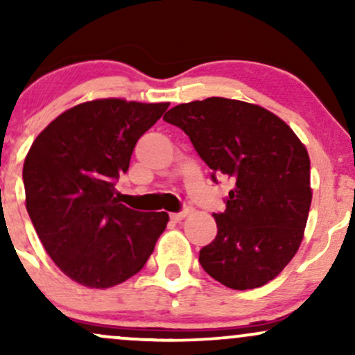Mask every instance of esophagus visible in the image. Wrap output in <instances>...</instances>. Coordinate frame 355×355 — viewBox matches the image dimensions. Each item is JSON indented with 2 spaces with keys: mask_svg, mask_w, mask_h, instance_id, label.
Segmentation results:
<instances>
[{
  "mask_svg": "<svg viewBox=\"0 0 355 355\" xmlns=\"http://www.w3.org/2000/svg\"><path fill=\"white\" fill-rule=\"evenodd\" d=\"M189 214H190V209H183L182 211H177V214H172V215H170V217H172L173 222H182V220L185 218Z\"/></svg>",
  "mask_w": 355,
  "mask_h": 355,
  "instance_id": "esophagus-1",
  "label": "esophagus"
}]
</instances>
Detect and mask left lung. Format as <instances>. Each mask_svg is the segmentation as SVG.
I'll list each match as a JSON object with an SVG mask.
<instances>
[{
  "label": "left lung",
  "instance_id": "left-lung-1",
  "mask_svg": "<svg viewBox=\"0 0 355 355\" xmlns=\"http://www.w3.org/2000/svg\"><path fill=\"white\" fill-rule=\"evenodd\" d=\"M164 120L189 135L211 180L225 175L235 185L214 214L218 232L200 250L203 270L235 291L270 282L299 250L311 209L302 141L268 110L220 96L177 105Z\"/></svg>",
  "mask_w": 355,
  "mask_h": 355
}]
</instances>
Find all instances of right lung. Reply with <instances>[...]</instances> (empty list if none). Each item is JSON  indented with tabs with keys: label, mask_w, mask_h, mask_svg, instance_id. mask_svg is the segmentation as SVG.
Masks as SVG:
<instances>
[{
	"label": "right lung",
	"mask_w": 355,
	"mask_h": 355,
	"mask_svg": "<svg viewBox=\"0 0 355 355\" xmlns=\"http://www.w3.org/2000/svg\"><path fill=\"white\" fill-rule=\"evenodd\" d=\"M170 103L120 98L76 105L36 137L23 165L26 210L44 250L64 275L108 288L140 272L168 222L115 197L138 138Z\"/></svg>",
	"instance_id": "1"
}]
</instances>
